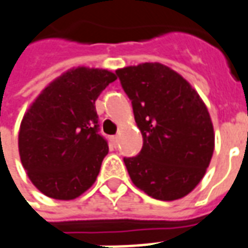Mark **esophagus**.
Returning <instances> with one entry per match:
<instances>
[{
  "label": "esophagus",
  "instance_id": "34e87169",
  "mask_svg": "<svg viewBox=\"0 0 248 248\" xmlns=\"http://www.w3.org/2000/svg\"><path fill=\"white\" fill-rule=\"evenodd\" d=\"M111 142L114 146H117L118 145V136H112L111 137Z\"/></svg>",
  "mask_w": 248,
  "mask_h": 248
}]
</instances>
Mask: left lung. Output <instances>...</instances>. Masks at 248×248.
<instances>
[{"instance_id":"1","label":"left lung","mask_w":248,"mask_h":248,"mask_svg":"<svg viewBox=\"0 0 248 248\" xmlns=\"http://www.w3.org/2000/svg\"><path fill=\"white\" fill-rule=\"evenodd\" d=\"M115 74L143 138L140 154L124 158L133 184L157 200L186 196L202 181L214 154V126L204 102L164 64L142 63Z\"/></svg>"}]
</instances>
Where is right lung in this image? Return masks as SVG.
<instances>
[{"label": "right lung", "mask_w": 248, "mask_h": 248, "mask_svg": "<svg viewBox=\"0 0 248 248\" xmlns=\"http://www.w3.org/2000/svg\"><path fill=\"white\" fill-rule=\"evenodd\" d=\"M117 80L107 70L78 67L49 83L25 112L18 152L28 177L46 196L74 200L94 184L108 153L95 100Z\"/></svg>", "instance_id": "add662e5"}]
</instances>
